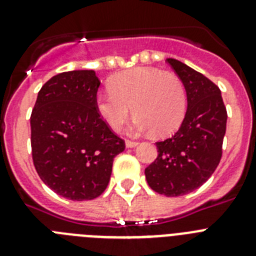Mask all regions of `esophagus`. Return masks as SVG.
Listing matches in <instances>:
<instances>
[{"instance_id": "obj_1", "label": "esophagus", "mask_w": 256, "mask_h": 256, "mask_svg": "<svg viewBox=\"0 0 256 256\" xmlns=\"http://www.w3.org/2000/svg\"><path fill=\"white\" fill-rule=\"evenodd\" d=\"M138 144V142H136V141H130V140H126V146L128 148H136Z\"/></svg>"}]
</instances>
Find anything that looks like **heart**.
Returning a JSON list of instances; mask_svg holds the SVG:
<instances>
[{"label": "heart", "instance_id": "1", "mask_svg": "<svg viewBox=\"0 0 256 256\" xmlns=\"http://www.w3.org/2000/svg\"><path fill=\"white\" fill-rule=\"evenodd\" d=\"M110 90L97 92L94 105L114 130L136 115L130 130L168 134L182 123L187 108V94L180 76L156 68L138 66L118 73L110 79Z\"/></svg>", "mask_w": 256, "mask_h": 256}]
</instances>
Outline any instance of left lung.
Returning a JSON list of instances; mask_svg holds the SVG:
<instances>
[{"label":"left lung","instance_id":"1","mask_svg":"<svg viewBox=\"0 0 256 256\" xmlns=\"http://www.w3.org/2000/svg\"><path fill=\"white\" fill-rule=\"evenodd\" d=\"M184 84L187 112L180 130L156 142L158 158L144 169L148 186L168 198L195 191L210 178L222 158L227 110L220 90L176 58H166Z\"/></svg>","mask_w":256,"mask_h":256}]
</instances>
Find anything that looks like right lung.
<instances>
[{"label": "right lung", "instance_id": "1", "mask_svg": "<svg viewBox=\"0 0 256 256\" xmlns=\"http://www.w3.org/2000/svg\"><path fill=\"white\" fill-rule=\"evenodd\" d=\"M98 87L94 70L58 74L42 86L30 115L36 170L69 200L98 198L108 184L114 158L126 148L97 112Z\"/></svg>", "mask_w": 256, "mask_h": 256}]
</instances>
